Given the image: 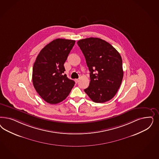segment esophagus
I'll use <instances>...</instances> for the list:
<instances>
[{"label":"esophagus","instance_id":"esophagus-1","mask_svg":"<svg viewBox=\"0 0 159 159\" xmlns=\"http://www.w3.org/2000/svg\"><path fill=\"white\" fill-rule=\"evenodd\" d=\"M75 81L76 83H78V82H79V79H75Z\"/></svg>","mask_w":159,"mask_h":159}]
</instances>
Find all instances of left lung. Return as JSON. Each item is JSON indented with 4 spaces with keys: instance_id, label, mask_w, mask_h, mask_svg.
I'll return each instance as SVG.
<instances>
[{
    "instance_id": "1",
    "label": "left lung",
    "mask_w": 159,
    "mask_h": 159,
    "mask_svg": "<svg viewBox=\"0 0 159 159\" xmlns=\"http://www.w3.org/2000/svg\"><path fill=\"white\" fill-rule=\"evenodd\" d=\"M90 72L84 91L94 102H107L118 92L123 79L122 60L118 51L102 39L89 37L77 42Z\"/></svg>"
}]
</instances>
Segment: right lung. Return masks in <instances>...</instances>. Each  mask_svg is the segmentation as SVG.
Segmentation results:
<instances>
[{"label": "right lung", "instance_id": "right-lung-1", "mask_svg": "<svg viewBox=\"0 0 159 159\" xmlns=\"http://www.w3.org/2000/svg\"><path fill=\"white\" fill-rule=\"evenodd\" d=\"M75 43V40L57 39L47 44L36 58L33 68V84L47 103L61 102L75 85L73 80L64 74V64Z\"/></svg>", "mask_w": 159, "mask_h": 159}]
</instances>
